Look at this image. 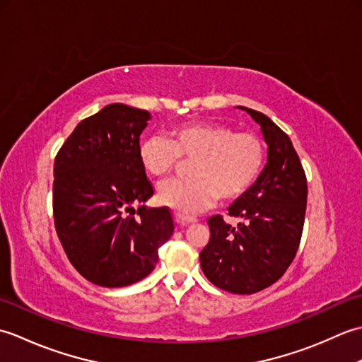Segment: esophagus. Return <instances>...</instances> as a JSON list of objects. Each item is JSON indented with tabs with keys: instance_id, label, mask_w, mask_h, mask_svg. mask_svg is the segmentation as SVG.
Segmentation results:
<instances>
[{
	"instance_id": "1",
	"label": "esophagus",
	"mask_w": 362,
	"mask_h": 362,
	"mask_svg": "<svg viewBox=\"0 0 362 362\" xmlns=\"http://www.w3.org/2000/svg\"><path fill=\"white\" fill-rule=\"evenodd\" d=\"M175 222L179 226H187V224H191V222H196V219L183 216V214H175Z\"/></svg>"
}]
</instances>
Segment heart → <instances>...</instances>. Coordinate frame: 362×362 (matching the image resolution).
Wrapping results in <instances>:
<instances>
[{
    "label": "heart",
    "instance_id": "obj_1",
    "mask_svg": "<svg viewBox=\"0 0 362 362\" xmlns=\"http://www.w3.org/2000/svg\"><path fill=\"white\" fill-rule=\"evenodd\" d=\"M143 169L153 179H165L191 160L189 179L161 183L157 199L183 216H193L218 201L243 196L264 166V144L252 132H236L222 122H185L169 136L151 135L138 146Z\"/></svg>",
    "mask_w": 362,
    "mask_h": 362
}]
</instances>
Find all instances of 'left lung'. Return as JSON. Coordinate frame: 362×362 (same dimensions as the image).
Wrapping results in <instances>:
<instances>
[{"label":"left lung","instance_id":"left-lung-1","mask_svg":"<svg viewBox=\"0 0 362 362\" xmlns=\"http://www.w3.org/2000/svg\"><path fill=\"white\" fill-rule=\"evenodd\" d=\"M243 109L261 126L267 163L257 182L228 206L240 224H227L221 214L209 219L210 240L201 252V266L214 286L244 296L271 286L294 259L308 185L289 136L264 113Z\"/></svg>","mask_w":362,"mask_h":362}]
</instances>
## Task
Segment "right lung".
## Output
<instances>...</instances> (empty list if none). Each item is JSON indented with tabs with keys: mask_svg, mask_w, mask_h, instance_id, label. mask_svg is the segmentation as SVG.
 <instances>
[{
	"mask_svg": "<svg viewBox=\"0 0 362 362\" xmlns=\"http://www.w3.org/2000/svg\"><path fill=\"white\" fill-rule=\"evenodd\" d=\"M151 115L124 104L82 119L54 160L52 213L60 244L83 279L121 288L148 276L174 232L168 206L153 194L138 146Z\"/></svg>",
	"mask_w": 362,
	"mask_h": 362,
	"instance_id": "add662e5",
	"label": "right lung"
}]
</instances>
